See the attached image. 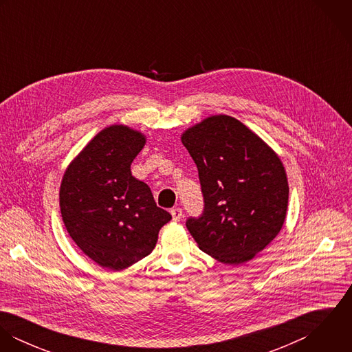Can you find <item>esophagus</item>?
Returning <instances> with one entry per match:
<instances>
[{"label": "esophagus", "mask_w": 352, "mask_h": 352, "mask_svg": "<svg viewBox=\"0 0 352 352\" xmlns=\"http://www.w3.org/2000/svg\"><path fill=\"white\" fill-rule=\"evenodd\" d=\"M170 214H172L173 221H180L183 218V210L180 207H176V208L170 210Z\"/></svg>", "instance_id": "obj_1"}]
</instances>
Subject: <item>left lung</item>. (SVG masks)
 Segmentation results:
<instances>
[{
    "mask_svg": "<svg viewBox=\"0 0 352 352\" xmlns=\"http://www.w3.org/2000/svg\"><path fill=\"white\" fill-rule=\"evenodd\" d=\"M182 142L197 164L203 212L187 229L201 251L223 264H241L280 232L289 203L285 166L261 138L228 115L188 129Z\"/></svg>",
    "mask_w": 352,
    "mask_h": 352,
    "instance_id": "8db88e82",
    "label": "left lung"
}]
</instances>
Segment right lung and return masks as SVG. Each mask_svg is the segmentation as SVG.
I'll return each instance as SVG.
<instances>
[{"mask_svg": "<svg viewBox=\"0 0 352 352\" xmlns=\"http://www.w3.org/2000/svg\"><path fill=\"white\" fill-rule=\"evenodd\" d=\"M146 138L127 126L100 133L67 166L59 206L77 247L104 268L124 270L155 247L172 215L157 207L146 183L131 175V162Z\"/></svg>", "mask_w": 352, "mask_h": 352, "instance_id": "right-lung-1", "label": "right lung"}]
</instances>
